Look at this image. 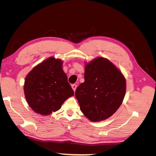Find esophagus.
<instances>
[{
	"label": "esophagus",
	"instance_id": "34e87169",
	"mask_svg": "<svg viewBox=\"0 0 156 156\" xmlns=\"http://www.w3.org/2000/svg\"><path fill=\"white\" fill-rule=\"evenodd\" d=\"M72 89L73 90V91L75 92V90H76V88H77V85L76 84H72Z\"/></svg>",
	"mask_w": 156,
	"mask_h": 156
}]
</instances>
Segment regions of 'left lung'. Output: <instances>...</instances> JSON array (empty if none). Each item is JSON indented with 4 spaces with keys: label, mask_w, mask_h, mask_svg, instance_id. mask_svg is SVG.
I'll return each instance as SVG.
<instances>
[{
    "label": "left lung",
    "mask_w": 156,
    "mask_h": 156,
    "mask_svg": "<svg viewBox=\"0 0 156 156\" xmlns=\"http://www.w3.org/2000/svg\"><path fill=\"white\" fill-rule=\"evenodd\" d=\"M84 66V82L75 91L83 115L92 122L111 117L122 105L126 94V78L109 60L97 57Z\"/></svg>",
    "instance_id": "left-lung-1"
}]
</instances>
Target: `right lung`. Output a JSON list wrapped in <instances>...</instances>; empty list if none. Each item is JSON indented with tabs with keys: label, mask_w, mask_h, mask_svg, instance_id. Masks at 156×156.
<instances>
[{
	"label": "right lung",
	"mask_w": 156,
	"mask_h": 156,
	"mask_svg": "<svg viewBox=\"0 0 156 156\" xmlns=\"http://www.w3.org/2000/svg\"><path fill=\"white\" fill-rule=\"evenodd\" d=\"M62 64L61 59L51 56L36 66L25 77L26 100L37 114L46 116L57 111L68 98L73 96Z\"/></svg>",
	"instance_id": "right-lung-1"
}]
</instances>
